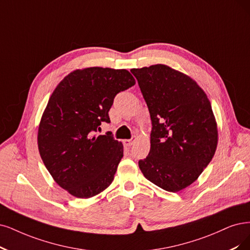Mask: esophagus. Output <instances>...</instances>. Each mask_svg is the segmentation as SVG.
I'll return each instance as SVG.
<instances>
[{"label":"esophagus","mask_w":250,"mask_h":250,"mask_svg":"<svg viewBox=\"0 0 250 250\" xmlns=\"http://www.w3.org/2000/svg\"><path fill=\"white\" fill-rule=\"evenodd\" d=\"M136 140V137H134L133 139H126V140H124V144L125 145V146H127V147H130V146H132L133 145V143H134V141Z\"/></svg>","instance_id":"esophagus-1"}]
</instances>
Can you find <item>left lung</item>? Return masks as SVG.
<instances>
[{"label": "left lung", "instance_id": "obj_1", "mask_svg": "<svg viewBox=\"0 0 250 250\" xmlns=\"http://www.w3.org/2000/svg\"><path fill=\"white\" fill-rule=\"evenodd\" d=\"M151 119L150 151L139 161L146 179L176 192L196 181L215 153L217 125L195 80L166 64L132 69Z\"/></svg>", "mask_w": 250, "mask_h": 250}]
</instances>
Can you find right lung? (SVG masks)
I'll use <instances>...</instances> for the list:
<instances>
[{"label":"right lung","mask_w":250,"mask_h":250,"mask_svg":"<svg viewBox=\"0 0 250 250\" xmlns=\"http://www.w3.org/2000/svg\"><path fill=\"white\" fill-rule=\"evenodd\" d=\"M135 83L125 69L92 67L70 73L52 92L38 130L39 152L54 181L72 196L91 198L113 181L123 143L111 132L95 134L110 123L115 96Z\"/></svg>","instance_id":"1"}]
</instances>
